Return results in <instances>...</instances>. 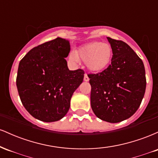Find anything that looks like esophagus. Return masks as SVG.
Masks as SVG:
<instances>
[{
  "label": "esophagus",
  "mask_w": 158,
  "mask_h": 158,
  "mask_svg": "<svg viewBox=\"0 0 158 158\" xmlns=\"http://www.w3.org/2000/svg\"><path fill=\"white\" fill-rule=\"evenodd\" d=\"M84 81H89V77H88V74H87V73H85V76H84Z\"/></svg>",
  "instance_id": "34e87169"
}]
</instances>
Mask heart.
I'll return each mask as SVG.
<instances>
[{
	"mask_svg": "<svg viewBox=\"0 0 158 158\" xmlns=\"http://www.w3.org/2000/svg\"><path fill=\"white\" fill-rule=\"evenodd\" d=\"M112 48L110 44L94 41L84 45L77 52V55L72 52L70 59L77 61L79 59L87 63V66L91 71L100 72L110 64L112 59Z\"/></svg>",
	"mask_w": 158,
	"mask_h": 158,
	"instance_id": "obj_1",
	"label": "heart"
}]
</instances>
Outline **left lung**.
<instances>
[{
	"instance_id": "8db88e82",
	"label": "left lung",
	"mask_w": 158,
	"mask_h": 158,
	"mask_svg": "<svg viewBox=\"0 0 158 158\" xmlns=\"http://www.w3.org/2000/svg\"><path fill=\"white\" fill-rule=\"evenodd\" d=\"M111 63L102 72L88 74L91 85L90 106L98 118L119 123L131 117L140 106L146 87L140 58L124 41L107 37Z\"/></svg>"
}]
</instances>
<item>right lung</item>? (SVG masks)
I'll use <instances>...</instances> for the list:
<instances>
[{"label": "right lung", "mask_w": 158, "mask_h": 158, "mask_svg": "<svg viewBox=\"0 0 158 158\" xmlns=\"http://www.w3.org/2000/svg\"><path fill=\"white\" fill-rule=\"evenodd\" d=\"M70 43L61 38L38 45L21 59L16 85L23 106L33 117L55 122L70 108L72 95L84 79V70H70Z\"/></svg>", "instance_id": "right-lung-1"}]
</instances>
